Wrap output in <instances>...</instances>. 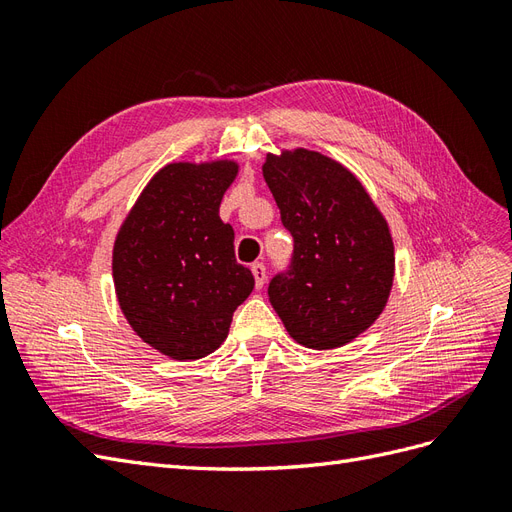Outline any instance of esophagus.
<instances>
[{"label": "esophagus", "instance_id": "obj_1", "mask_svg": "<svg viewBox=\"0 0 512 512\" xmlns=\"http://www.w3.org/2000/svg\"><path fill=\"white\" fill-rule=\"evenodd\" d=\"M252 273H254V280H256V288L265 286V282H267V267L262 265V262H254Z\"/></svg>", "mask_w": 512, "mask_h": 512}]
</instances>
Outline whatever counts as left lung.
I'll return each instance as SVG.
<instances>
[{"instance_id":"obj_1","label":"left lung","mask_w":512,"mask_h":512,"mask_svg":"<svg viewBox=\"0 0 512 512\" xmlns=\"http://www.w3.org/2000/svg\"><path fill=\"white\" fill-rule=\"evenodd\" d=\"M262 175L294 250L269 282L286 331L316 350L369 329L389 299L395 250L386 220L348 168L318 151L267 156Z\"/></svg>"}]
</instances>
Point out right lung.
Instances as JSON below:
<instances>
[{"instance_id": "add662e5", "label": "right lung", "mask_w": 512, "mask_h": 512, "mask_svg": "<svg viewBox=\"0 0 512 512\" xmlns=\"http://www.w3.org/2000/svg\"><path fill=\"white\" fill-rule=\"evenodd\" d=\"M239 166L168 164L123 222L115 250V290L136 335L177 361L218 350L235 309L250 297L252 271L235 258V230L220 203Z\"/></svg>"}]
</instances>
